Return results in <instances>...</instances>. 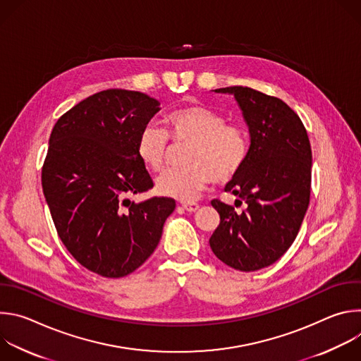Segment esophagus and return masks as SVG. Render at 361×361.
I'll return each mask as SVG.
<instances>
[{"label": "esophagus", "mask_w": 361, "mask_h": 361, "mask_svg": "<svg viewBox=\"0 0 361 361\" xmlns=\"http://www.w3.org/2000/svg\"><path fill=\"white\" fill-rule=\"evenodd\" d=\"M181 205H183V209H184L185 212H188V213H194V212H197L198 207H200V205H198L197 202H194V201H185V202H183Z\"/></svg>", "instance_id": "obj_1"}]
</instances>
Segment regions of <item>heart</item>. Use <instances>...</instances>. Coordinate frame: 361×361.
Masks as SVG:
<instances>
[{
	"mask_svg": "<svg viewBox=\"0 0 361 361\" xmlns=\"http://www.w3.org/2000/svg\"><path fill=\"white\" fill-rule=\"evenodd\" d=\"M166 131L157 126H144L135 140V154L151 173L166 167L170 141L191 142L184 163L187 167L164 173L157 180L161 195L191 200L213 181L224 184L244 167L250 141L247 131L216 110L201 104L174 109L164 116Z\"/></svg>",
	"mask_w": 361,
	"mask_h": 361,
	"instance_id": "b5f03b06",
	"label": "heart"
}]
</instances>
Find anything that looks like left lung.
Returning <instances> with one entry per match:
<instances>
[{"instance_id": "1", "label": "left lung", "mask_w": 361, "mask_h": 361, "mask_svg": "<svg viewBox=\"0 0 361 361\" xmlns=\"http://www.w3.org/2000/svg\"><path fill=\"white\" fill-rule=\"evenodd\" d=\"M248 126L251 144L241 171L226 185L247 207L243 213L213 200L220 226L210 247L224 264L255 271L290 248L310 202L312 147L300 117L277 97L250 87H226Z\"/></svg>"}]
</instances>
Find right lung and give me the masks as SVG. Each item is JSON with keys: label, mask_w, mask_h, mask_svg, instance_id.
Here are the masks:
<instances>
[{"label": "right lung", "mask_w": 361, "mask_h": 361, "mask_svg": "<svg viewBox=\"0 0 361 361\" xmlns=\"http://www.w3.org/2000/svg\"><path fill=\"white\" fill-rule=\"evenodd\" d=\"M147 94L111 88L78 102L49 135L41 184L66 248L87 270L120 279L160 243L176 200L130 195L152 188L135 154L140 130L160 109Z\"/></svg>", "instance_id": "right-lung-1"}]
</instances>
